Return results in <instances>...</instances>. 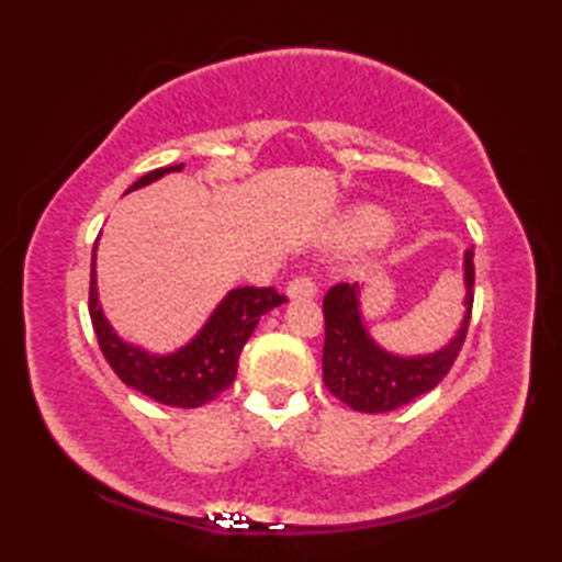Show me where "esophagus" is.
Masks as SVG:
<instances>
[{
	"instance_id": "esophagus-1",
	"label": "esophagus",
	"mask_w": 562,
	"mask_h": 562,
	"mask_svg": "<svg viewBox=\"0 0 562 562\" xmlns=\"http://www.w3.org/2000/svg\"><path fill=\"white\" fill-rule=\"evenodd\" d=\"M288 296L290 300H314L316 284L308 278H296L288 284Z\"/></svg>"
}]
</instances>
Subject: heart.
Returning <instances> with one entry per match:
<instances>
[{
	"mask_svg": "<svg viewBox=\"0 0 562 562\" xmlns=\"http://www.w3.org/2000/svg\"><path fill=\"white\" fill-rule=\"evenodd\" d=\"M386 232V217L381 212L374 210H364L360 214H355L350 222V234L357 241H376L379 236H384Z\"/></svg>",
	"mask_w": 562,
	"mask_h": 562,
	"instance_id": "b5f03b06",
	"label": "heart"
}]
</instances>
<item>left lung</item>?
Here are the masks:
<instances>
[{
  "label": "left lung",
  "mask_w": 562,
  "mask_h": 562,
  "mask_svg": "<svg viewBox=\"0 0 562 562\" xmlns=\"http://www.w3.org/2000/svg\"><path fill=\"white\" fill-rule=\"evenodd\" d=\"M463 316L457 333L437 350L401 355L376 342L367 326L360 284H336L324 300V384L360 413H389L432 391L447 376L471 324L473 248L463 250Z\"/></svg>",
  "instance_id": "1"
}]
</instances>
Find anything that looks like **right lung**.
<instances>
[{
	"label": "right lung",
	"instance_id": "add662e5",
	"mask_svg": "<svg viewBox=\"0 0 562 562\" xmlns=\"http://www.w3.org/2000/svg\"><path fill=\"white\" fill-rule=\"evenodd\" d=\"M178 171H183V164L149 171L130 186L127 193ZM97 250L99 238L91 254L89 314L101 352L113 372L123 379V384L161 405H173V408H200L217 398L224 389H229L236 379L238 355H241L250 333L256 330L260 316L288 302L272 288H234L222 296L210 318L186 345L173 352H151L117 336L111 321L105 318L99 302Z\"/></svg>",
	"mask_w": 562,
	"mask_h": 562
}]
</instances>
